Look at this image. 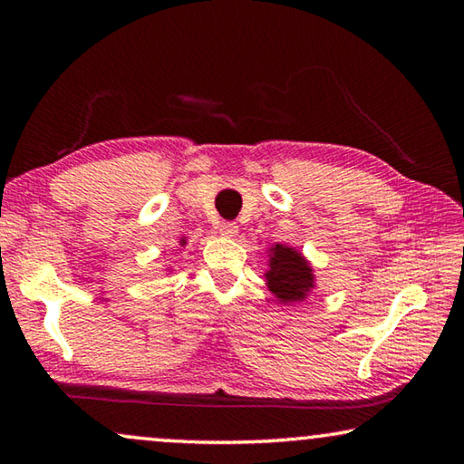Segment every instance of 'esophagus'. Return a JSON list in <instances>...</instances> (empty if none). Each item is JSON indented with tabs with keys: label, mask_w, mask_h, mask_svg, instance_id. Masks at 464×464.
Masks as SVG:
<instances>
[{
	"label": "esophagus",
	"mask_w": 464,
	"mask_h": 464,
	"mask_svg": "<svg viewBox=\"0 0 464 464\" xmlns=\"http://www.w3.org/2000/svg\"><path fill=\"white\" fill-rule=\"evenodd\" d=\"M237 231H239V227L235 225V223H231V221L218 223V233L225 235V237H235V235H237Z\"/></svg>",
	"instance_id": "1"
}]
</instances>
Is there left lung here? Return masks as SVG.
<instances>
[{"instance_id":"8db88e82","label":"left lung","mask_w":464,"mask_h":464,"mask_svg":"<svg viewBox=\"0 0 464 464\" xmlns=\"http://www.w3.org/2000/svg\"><path fill=\"white\" fill-rule=\"evenodd\" d=\"M266 285L280 303H301L315 288V274L301 251L276 243L270 249Z\"/></svg>"}]
</instances>
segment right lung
Masks as SVG:
<instances>
[{"label": "right lung", "mask_w": 464, "mask_h": 464, "mask_svg": "<svg viewBox=\"0 0 464 464\" xmlns=\"http://www.w3.org/2000/svg\"><path fill=\"white\" fill-rule=\"evenodd\" d=\"M184 243H186V239H182V241H179V246H184Z\"/></svg>", "instance_id": "obj_1"}]
</instances>
